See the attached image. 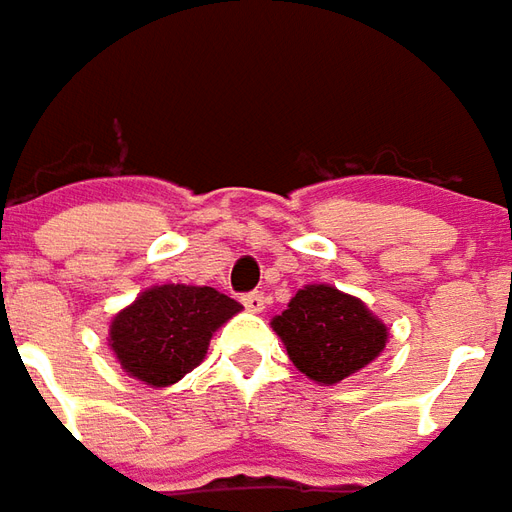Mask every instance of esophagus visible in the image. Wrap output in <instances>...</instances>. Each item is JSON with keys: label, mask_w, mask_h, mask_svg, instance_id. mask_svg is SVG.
<instances>
[{"label": "esophagus", "mask_w": 512, "mask_h": 512, "mask_svg": "<svg viewBox=\"0 0 512 512\" xmlns=\"http://www.w3.org/2000/svg\"><path fill=\"white\" fill-rule=\"evenodd\" d=\"M264 303H267V297L262 292H250V295H242V306L248 308L250 314H259L264 311Z\"/></svg>", "instance_id": "34e87169"}]
</instances>
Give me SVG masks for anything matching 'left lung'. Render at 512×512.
Masks as SVG:
<instances>
[{
	"instance_id": "left-lung-1",
	"label": "left lung",
	"mask_w": 512,
	"mask_h": 512,
	"mask_svg": "<svg viewBox=\"0 0 512 512\" xmlns=\"http://www.w3.org/2000/svg\"><path fill=\"white\" fill-rule=\"evenodd\" d=\"M289 361L320 386H336L372 364L389 342V328L361 297L331 284H306L273 317Z\"/></svg>"
}]
</instances>
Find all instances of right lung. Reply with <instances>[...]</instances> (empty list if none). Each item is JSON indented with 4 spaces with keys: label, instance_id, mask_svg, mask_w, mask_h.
Wrapping results in <instances>:
<instances>
[{
    "label": "right lung",
    "instance_id": "add662e5",
    "mask_svg": "<svg viewBox=\"0 0 512 512\" xmlns=\"http://www.w3.org/2000/svg\"><path fill=\"white\" fill-rule=\"evenodd\" d=\"M239 311L212 286H148L112 317L107 344L129 378L165 389L204 361L217 328Z\"/></svg>",
    "mask_w": 512,
    "mask_h": 512
}]
</instances>
